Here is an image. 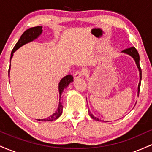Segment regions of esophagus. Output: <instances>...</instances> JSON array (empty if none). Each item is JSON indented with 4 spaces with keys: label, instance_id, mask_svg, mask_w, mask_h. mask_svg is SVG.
Masks as SVG:
<instances>
[{
    "label": "esophagus",
    "instance_id": "1",
    "mask_svg": "<svg viewBox=\"0 0 152 152\" xmlns=\"http://www.w3.org/2000/svg\"><path fill=\"white\" fill-rule=\"evenodd\" d=\"M83 73L81 71H77L76 73H75L74 76V79H77V78H81L83 75Z\"/></svg>",
    "mask_w": 152,
    "mask_h": 152
}]
</instances>
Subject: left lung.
Instances as JSON below:
<instances>
[{
	"instance_id": "obj_1",
	"label": "left lung",
	"mask_w": 152,
	"mask_h": 152,
	"mask_svg": "<svg viewBox=\"0 0 152 152\" xmlns=\"http://www.w3.org/2000/svg\"><path fill=\"white\" fill-rule=\"evenodd\" d=\"M122 53L128 54V55L131 56H132V58L134 59V61H135V62H136V64H137V66L138 69H139V78H140V79H139V85H138V96H139V91H140L141 80H142V69H141L140 65H139V53H138L137 50L136 49L135 47H131V48L124 49V50H122ZM88 114H89V116L92 118H93V119L96 120V121H99V118L95 117V116H94V115L90 112V111H88Z\"/></svg>"
}]
</instances>
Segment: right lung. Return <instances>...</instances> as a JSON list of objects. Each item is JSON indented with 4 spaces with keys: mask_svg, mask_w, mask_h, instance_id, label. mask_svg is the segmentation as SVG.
<instances>
[{
    "mask_svg": "<svg viewBox=\"0 0 152 152\" xmlns=\"http://www.w3.org/2000/svg\"><path fill=\"white\" fill-rule=\"evenodd\" d=\"M42 26H36V27H33V28H30L29 29L26 30L25 32L23 33L20 36V39L18 40V42L16 43L15 46L13 48V49L12 50L11 52V55H10V61L11 60L12 57L13 56V53L17 49H18L20 47H21L23 45L26 44V43L31 42L37 38L42 33ZM10 68L9 70H8V76H9L10 74ZM72 81H74V78L71 75H67V76H64V78L61 80L60 82L58 83V91H59V94H60V99L61 100V94L64 91V88H66V87L69 86V84L70 83H71ZM62 111H63V105L62 103L61 102H59L58 104V109H57L55 113H53L51 116H50L49 117L46 118H42V119H37L38 121H54V120L57 119L59 116H61L62 114Z\"/></svg>",
    "mask_w": 152,
    "mask_h": 152,
    "instance_id": "add662e5",
    "label": "right lung"
}]
</instances>
